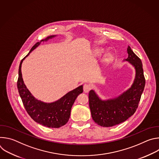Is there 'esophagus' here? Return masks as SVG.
<instances>
[{
    "label": "esophagus",
    "instance_id": "1",
    "mask_svg": "<svg viewBox=\"0 0 159 159\" xmlns=\"http://www.w3.org/2000/svg\"><path fill=\"white\" fill-rule=\"evenodd\" d=\"M83 89H84V92L85 93H88L89 92V90L91 89V86H90L89 84H85L84 85Z\"/></svg>",
    "mask_w": 159,
    "mask_h": 159
}]
</instances>
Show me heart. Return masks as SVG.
<instances>
[{
    "label": "heart",
    "mask_w": 159,
    "mask_h": 159,
    "mask_svg": "<svg viewBox=\"0 0 159 159\" xmlns=\"http://www.w3.org/2000/svg\"><path fill=\"white\" fill-rule=\"evenodd\" d=\"M104 52V50L102 49V48H96L94 51V55L96 56V57H99L101 56ZM112 58L111 55H107L106 56H105L103 58V62L106 63H108L109 61V60H111V58Z\"/></svg>",
    "instance_id": "heart-1"
}]
</instances>
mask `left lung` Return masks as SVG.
Wrapping results in <instances>:
<instances>
[{"instance_id": "obj_1", "label": "left lung", "mask_w": 159, "mask_h": 159, "mask_svg": "<svg viewBox=\"0 0 159 159\" xmlns=\"http://www.w3.org/2000/svg\"><path fill=\"white\" fill-rule=\"evenodd\" d=\"M128 61L135 70V77L131 87L120 96L102 99L94 90L89 94V107L93 120L98 125L111 127L119 125L129 117L137 110L145 85L143 65L141 60L128 46Z\"/></svg>"}]
</instances>
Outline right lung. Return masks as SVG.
<instances>
[{"label": "right lung", "mask_w": 159, "mask_h": 159, "mask_svg": "<svg viewBox=\"0 0 159 159\" xmlns=\"http://www.w3.org/2000/svg\"><path fill=\"white\" fill-rule=\"evenodd\" d=\"M56 36L57 35L49 36L36 43L31 48L28 54L20 63L17 80L19 94L27 112L31 118L34 121L43 126L55 128L65 125L69 121L71 109L76 98L79 94L83 93V85L79 86L55 101L51 102H43L33 96L26 87L22 79L21 65L24 60L33 50L39 46L41 42L47 41L50 39H52Z\"/></svg>", "instance_id": "obj_1"}]
</instances>
